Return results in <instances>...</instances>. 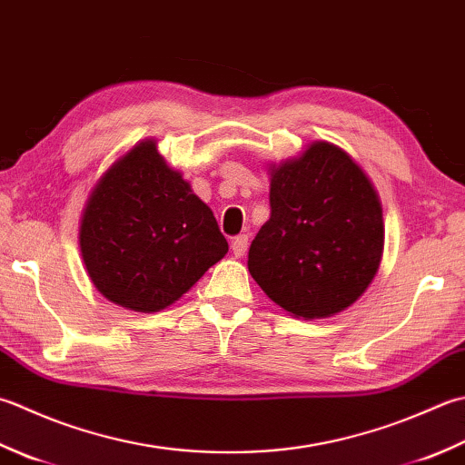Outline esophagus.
<instances>
[{"label": "esophagus", "mask_w": 465, "mask_h": 465, "mask_svg": "<svg viewBox=\"0 0 465 465\" xmlns=\"http://www.w3.org/2000/svg\"><path fill=\"white\" fill-rule=\"evenodd\" d=\"M232 252L235 258H242L245 256V252H248V235H238V238L232 240Z\"/></svg>", "instance_id": "1"}]
</instances>
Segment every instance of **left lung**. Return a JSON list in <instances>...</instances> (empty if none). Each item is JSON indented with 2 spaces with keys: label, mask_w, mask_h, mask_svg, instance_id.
<instances>
[{
  "label": "left lung",
  "mask_w": 465,
  "mask_h": 465,
  "mask_svg": "<svg viewBox=\"0 0 465 465\" xmlns=\"http://www.w3.org/2000/svg\"><path fill=\"white\" fill-rule=\"evenodd\" d=\"M270 173V220L248 270L266 296L304 321L347 311L377 276L385 245L375 185L347 151L314 141Z\"/></svg>",
  "instance_id": "1"
}]
</instances>
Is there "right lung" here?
<instances>
[{"instance_id":"right-lung-1","label":"right lung","mask_w":465,"mask_h":465,"mask_svg":"<svg viewBox=\"0 0 465 465\" xmlns=\"http://www.w3.org/2000/svg\"><path fill=\"white\" fill-rule=\"evenodd\" d=\"M78 243L98 292L144 314L177 302L227 253L213 212L154 139L136 143L96 181Z\"/></svg>"}]
</instances>
